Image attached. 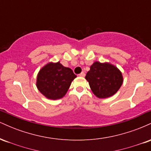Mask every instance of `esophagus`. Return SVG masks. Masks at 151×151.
Listing matches in <instances>:
<instances>
[{
	"instance_id": "esophagus-1",
	"label": "esophagus",
	"mask_w": 151,
	"mask_h": 151,
	"mask_svg": "<svg viewBox=\"0 0 151 151\" xmlns=\"http://www.w3.org/2000/svg\"><path fill=\"white\" fill-rule=\"evenodd\" d=\"M79 77H84V76H85V74H84V72H81V73H80V74H79Z\"/></svg>"
}]
</instances>
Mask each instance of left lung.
<instances>
[{
  "label": "left lung",
  "instance_id": "obj_1",
  "mask_svg": "<svg viewBox=\"0 0 151 151\" xmlns=\"http://www.w3.org/2000/svg\"><path fill=\"white\" fill-rule=\"evenodd\" d=\"M85 79L93 94L104 99L113 96L123 84V76L116 67L110 63L93 62Z\"/></svg>",
  "mask_w": 151,
  "mask_h": 151
}]
</instances>
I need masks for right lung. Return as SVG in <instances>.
I'll list each match as a JSON object with an SVG mask.
<instances>
[{"mask_svg":"<svg viewBox=\"0 0 151 151\" xmlns=\"http://www.w3.org/2000/svg\"><path fill=\"white\" fill-rule=\"evenodd\" d=\"M76 77L73 71L60 62H50L40 70L36 85L46 98L56 100L65 96Z\"/></svg>","mask_w":151,"mask_h":151,"instance_id":"obj_1","label":"right lung"}]
</instances>
